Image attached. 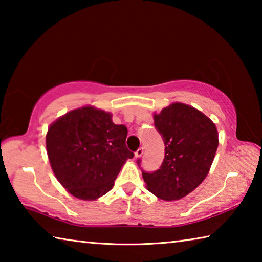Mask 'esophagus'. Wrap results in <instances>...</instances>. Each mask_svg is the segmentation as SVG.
Returning <instances> with one entry per match:
<instances>
[{
  "instance_id": "obj_1",
  "label": "esophagus",
  "mask_w": 262,
  "mask_h": 262,
  "mask_svg": "<svg viewBox=\"0 0 262 262\" xmlns=\"http://www.w3.org/2000/svg\"><path fill=\"white\" fill-rule=\"evenodd\" d=\"M142 155H143V147H140L135 151V157H141Z\"/></svg>"
}]
</instances>
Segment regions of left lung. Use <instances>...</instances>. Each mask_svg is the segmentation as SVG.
Masks as SVG:
<instances>
[{"mask_svg":"<svg viewBox=\"0 0 262 262\" xmlns=\"http://www.w3.org/2000/svg\"><path fill=\"white\" fill-rule=\"evenodd\" d=\"M165 157L155 172L142 170L149 192L162 200H179L200 185L210 170L219 133L215 123L192 106L174 103L154 114ZM141 161L137 159L140 166Z\"/></svg>","mask_w":262,"mask_h":262,"instance_id":"obj_1","label":"left lung"}]
</instances>
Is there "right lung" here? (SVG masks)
Returning <instances> with one entry per match:
<instances>
[{
	"label": "right lung",
	"mask_w": 262,
	"mask_h": 262,
	"mask_svg": "<svg viewBox=\"0 0 262 262\" xmlns=\"http://www.w3.org/2000/svg\"><path fill=\"white\" fill-rule=\"evenodd\" d=\"M127 127L115 125L103 110L84 106L70 111L48 128L46 148L56 179L81 200H96L134 154L126 147Z\"/></svg>",
	"instance_id": "obj_1"
}]
</instances>
